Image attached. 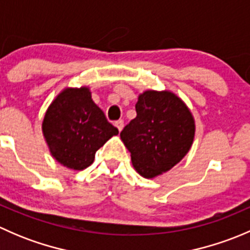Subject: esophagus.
Instances as JSON below:
<instances>
[{
  "label": "esophagus",
  "instance_id": "esophagus-1",
  "mask_svg": "<svg viewBox=\"0 0 250 250\" xmlns=\"http://www.w3.org/2000/svg\"><path fill=\"white\" fill-rule=\"evenodd\" d=\"M115 125H116V128H117L118 130H122L123 129V125H125V122H123L122 120H118V121H116L115 122Z\"/></svg>",
  "mask_w": 250,
  "mask_h": 250
}]
</instances>
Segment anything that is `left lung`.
I'll use <instances>...</instances> for the list:
<instances>
[{
  "instance_id": "8db88e82",
  "label": "left lung",
  "mask_w": 250,
  "mask_h": 250,
  "mask_svg": "<svg viewBox=\"0 0 250 250\" xmlns=\"http://www.w3.org/2000/svg\"><path fill=\"white\" fill-rule=\"evenodd\" d=\"M137 117L121 132L134 169L146 179L170 170L186 156L195 138V118L169 90H145L135 104Z\"/></svg>"
}]
</instances>
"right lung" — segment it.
Returning <instances> with one entry per match:
<instances>
[{
    "label": "right lung",
    "mask_w": 250,
    "mask_h": 250,
    "mask_svg": "<svg viewBox=\"0 0 250 250\" xmlns=\"http://www.w3.org/2000/svg\"><path fill=\"white\" fill-rule=\"evenodd\" d=\"M42 133L50 155L60 165L82 170L118 129L93 102L89 88L81 87L65 88L57 95L44 113Z\"/></svg>",
    "instance_id": "right-lung-1"
}]
</instances>
